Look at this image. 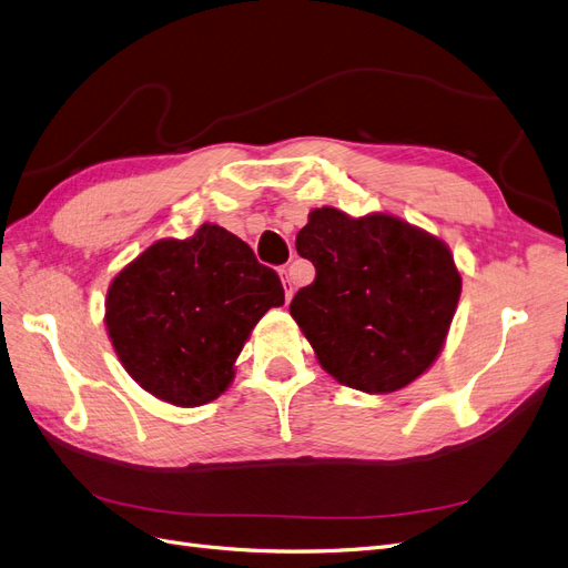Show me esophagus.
Segmentation results:
<instances>
[{
  "label": "esophagus",
  "instance_id": "obj_1",
  "mask_svg": "<svg viewBox=\"0 0 568 568\" xmlns=\"http://www.w3.org/2000/svg\"><path fill=\"white\" fill-rule=\"evenodd\" d=\"M281 278H283V285H285V295H287V300H292V292H295V287H292V281H290V273H287V268H283V271H281Z\"/></svg>",
  "mask_w": 568,
  "mask_h": 568
}]
</instances>
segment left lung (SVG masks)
Segmentation results:
<instances>
[{
	"label": "left lung",
	"mask_w": 568,
	"mask_h": 568,
	"mask_svg": "<svg viewBox=\"0 0 568 568\" xmlns=\"http://www.w3.org/2000/svg\"><path fill=\"white\" fill-rule=\"evenodd\" d=\"M316 278L290 304L318 363L339 384L390 393L443 351L460 295L449 247L403 220L318 207L297 234Z\"/></svg>",
	"instance_id": "left-lung-1"
}]
</instances>
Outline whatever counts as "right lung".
Here are the masks:
<instances>
[{"label":"right lung","mask_w":568,"mask_h":568,"mask_svg":"<svg viewBox=\"0 0 568 568\" xmlns=\"http://www.w3.org/2000/svg\"><path fill=\"white\" fill-rule=\"evenodd\" d=\"M283 302L276 271L231 231L203 224L192 239L156 241L119 271L104 325L144 390L199 407L226 390L252 327Z\"/></svg>","instance_id":"right-lung-1"}]
</instances>
